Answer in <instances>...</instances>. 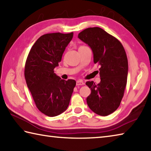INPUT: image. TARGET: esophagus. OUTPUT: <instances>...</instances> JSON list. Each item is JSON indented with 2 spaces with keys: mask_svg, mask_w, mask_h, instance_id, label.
<instances>
[{
  "mask_svg": "<svg viewBox=\"0 0 151 151\" xmlns=\"http://www.w3.org/2000/svg\"><path fill=\"white\" fill-rule=\"evenodd\" d=\"M84 84H85V83L83 80H78L76 81V85H78V86L79 85H83Z\"/></svg>",
  "mask_w": 151,
  "mask_h": 151,
  "instance_id": "obj_1",
  "label": "esophagus"
}]
</instances>
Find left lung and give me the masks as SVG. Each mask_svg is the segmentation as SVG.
<instances>
[{
  "instance_id": "1",
  "label": "left lung",
  "mask_w": 151,
  "mask_h": 151,
  "mask_svg": "<svg viewBox=\"0 0 151 151\" xmlns=\"http://www.w3.org/2000/svg\"><path fill=\"white\" fill-rule=\"evenodd\" d=\"M78 38L91 47L94 63L101 66L100 83L86 82L91 90L87 105L96 114L108 116L117 110L124 96L128 72L126 51L120 41L98 27L84 29Z\"/></svg>"
}]
</instances>
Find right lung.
<instances>
[{
  "instance_id": "obj_1",
  "label": "right lung",
  "mask_w": 151,
  "mask_h": 151,
  "mask_svg": "<svg viewBox=\"0 0 151 151\" xmlns=\"http://www.w3.org/2000/svg\"><path fill=\"white\" fill-rule=\"evenodd\" d=\"M73 35L72 32L41 36L31 47L25 62L24 76L27 87L37 108L50 117L67 109L76 85L75 80L65 81L54 71Z\"/></svg>"
}]
</instances>
